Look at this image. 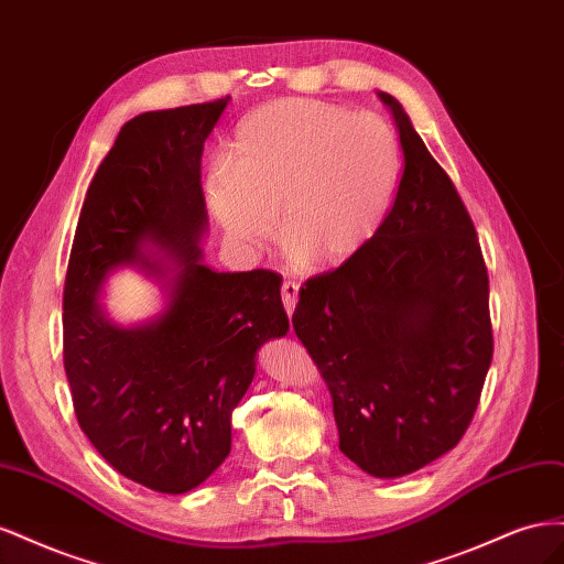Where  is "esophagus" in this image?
Here are the masks:
<instances>
[{
    "label": "esophagus",
    "instance_id": "1",
    "mask_svg": "<svg viewBox=\"0 0 564 564\" xmlns=\"http://www.w3.org/2000/svg\"><path fill=\"white\" fill-rule=\"evenodd\" d=\"M296 301H299V284L286 280L282 282V303H284V311L292 315L294 308H296Z\"/></svg>",
    "mask_w": 564,
    "mask_h": 564
}]
</instances>
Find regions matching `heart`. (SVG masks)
<instances>
[{
  "label": "heart",
  "mask_w": 564,
  "mask_h": 564,
  "mask_svg": "<svg viewBox=\"0 0 564 564\" xmlns=\"http://www.w3.org/2000/svg\"><path fill=\"white\" fill-rule=\"evenodd\" d=\"M398 135L383 117L315 98H280L249 112L228 164L204 191L235 247L270 240L280 212L286 247L317 268L360 253L379 232L400 178Z\"/></svg>",
  "instance_id": "1"
}]
</instances>
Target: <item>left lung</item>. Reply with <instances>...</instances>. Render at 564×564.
<instances>
[{"label": "left lung", "instance_id": "obj_1", "mask_svg": "<svg viewBox=\"0 0 564 564\" xmlns=\"http://www.w3.org/2000/svg\"><path fill=\"white\" fill-rule=\"evenodd\" d=\"M404 152L371 242L301 286L294 332L329 388L338 447L373 477L458 445L491 365L489 278L466 204L390 94Z\"/></svg>", "mask_w": 564, "mask_h": 564}]
</instances>
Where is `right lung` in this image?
<instances>
[{"label": "right lung", "instance_id": "add662e5", "mask_svg": "<svg viewBox=\"0 0 564 564\" xmlns=\"http://www.w3.org/2000/svg\"><path fill=\"white\" fill-rule=\"evenodd\" d=\"M228 100L129 119L84 197L65 272L63 365L79 429L117 473L162 494L191 491L224 464L256 352L289 332L278 272L199 261L202 150ZM148 246L182 265L170 305L119 328L97 292L119 264L163 274Z\"/></svg>", "mask_w": 564, "mask_h": 564}]
</instances>
